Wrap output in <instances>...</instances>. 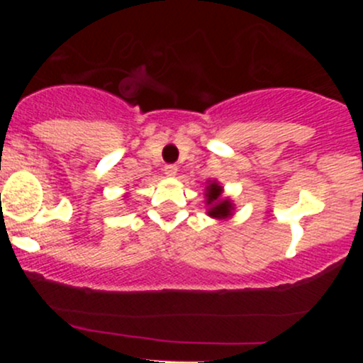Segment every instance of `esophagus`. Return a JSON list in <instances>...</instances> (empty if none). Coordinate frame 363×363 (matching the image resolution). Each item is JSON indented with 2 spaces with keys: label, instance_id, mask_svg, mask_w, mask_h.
Masks as SVG:
<instances>
[{
  "label": "esophagus",
  "instance_id": "esophagus-1",
  "mask_svg": "<svg viewBox=\"0 0 363 363\" xmlns=\"http://www.w3.org/2000/svg\"><path fill=\"white\" fill-rule=\"evenodd\" d=\"M164 172H165V176H167V177H176L177 176V167H176V165H165Z\"/></svg>",
  "mask_w": 363,
  "mask_h": 363
}]
</instances>
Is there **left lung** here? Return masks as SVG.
I'll return each instance as SVG.
<instances>
[{
  "instance_id": "obj_1",
  "label": "left lung",
  "mask_w": 363,
  "mask_h": 363,
  "mask_svg": "<svg viewBox=\"0 0 363 363\" xmlns=\"http://www.w3.org/2000/svg\"><path fill=\"white\" fill-rule=\"evenodd\" d=\"M205 187V203L206 215L215 220H227L234 216L235 205L228 196H223V186L216 179L206 181Z\"/></svg>"
}]
</instances>
